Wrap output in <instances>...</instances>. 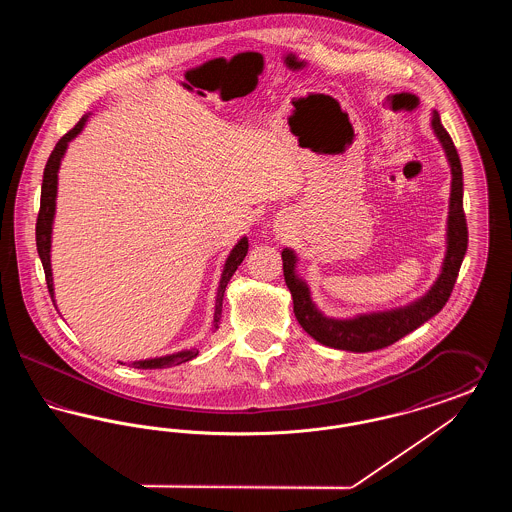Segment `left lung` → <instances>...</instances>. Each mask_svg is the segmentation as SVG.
Instances as JSON below:
<instances>
[{
	"mask_svg": "<svg viewBox=\"0 0 512 512\" xmlns=\"http://www.w3.org/2000/svg\"><path fill=\"white\" fill-rule=\"evenodd\" d=\"M432 130L445 151V157L451 167V195H449V215H447V249L445 259L439 270L438 280L434 286L424 293L420 299L405 307H397L391 311L380 313H361L353 318L324 317L318 311L315 301L311 299V290L307 282L297 274L295 265L297 257L292 249L282 251L284 263V280L293 297V313L301 328L315 338L318 343L353 351L368 353L411 334L426 320L438 315L445 307L453 286L459 276V268L463 265L464 253L468 247V228L463 211V167L449 132L443 128L438 111L432 115Z\"/></svg>",
	"mask_w": 512,
	"mask_h": 512,
	"instance_id": "8db88e82",
	"label": "left lung"
}]
</instances>
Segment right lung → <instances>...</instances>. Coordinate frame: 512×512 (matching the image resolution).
Wrapping results in <instances>:
<instances>
[{"instance_id": "add662e5", "label": "right lung", "mask_w": 512, "mask_h": 512, "mask_svg": "<svg viewBox=\"0 0 512 512\" xmlns=\"http://www.w3.org/2000/svg\"><path fill=\"white\" fill-rule=\"evenodd\" d=\"M90 115H84L80 121L74 124L73 130H69L59 142L57 146L53 147L51 155H49L46 169H44V180H42V197H40V213H38V220H36V247H38V255L42 261V267L46 272V282H48L49 295L53 299V274H51V230H53V217H55V199H57V172L61 167V159L69 147V142L74 140L84 124L88 121ZM247 238H242L238 244L234 245V249L230 251L224 268H222V276H220L219 290H217V299H215V318H213V328L217 330L220 324V315H222V297H224V290L232 278V274L236 272V268L242 265L245 255H247ZM55 305V299H53ZM199 351L195 349H184L172 355H165V357H155V359H146V361H134L128 366L134 368H144V370H151V368H169V366L182 365L192 361L197 357Z\"/></svg>"}]
</instances>
